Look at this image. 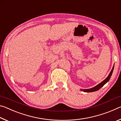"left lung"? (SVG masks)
Returning a JSON list of instances; mask_svg holds the SVG:
<instances>
[{
  "instance_id": "1",
  "label": "left lung",
  "mask_w": 121,
  "mask_h": 121,
  "mask_svg": "<svg viewBox=\"0 0 121 121\" xmlns=\"http://www.w3.org/2000/svg\"><path fill=\"white\" fill-rule=\"evenodd\" d=\"M114 66H113V67H112V70H111V71H110V73H109V75H108V76L107 78H106L105 80L102 81V82H101L100 84H99L97 85V86H95V87H94L93 88H91V89H89L82 90V91H84V92H95V91L99 90L100 89V88H101L106 83L108 82L109 81L110 78V77H111V76L112 75V71H113V70H114Z\"/></svg>"
}]
</instances>
